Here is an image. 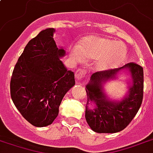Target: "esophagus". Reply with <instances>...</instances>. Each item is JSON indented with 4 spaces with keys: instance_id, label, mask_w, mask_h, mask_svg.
I'll use <instances>...</instances> for the list:
<instances>
[{
    "instance_id": "obj_1",
    "label": "esophagus",
    "mask_w": 153,
    "mask_h": 153,
    "mask_svg": "<svg viewBox=\"0 0 153 153\" xmlns=\"http://www.w3.org/2000/svg\"><path fill=\"white\" fill-rule=\"evenodd\" d=\"M85 75H86V71H85V70H82V69H79L75 72V78L78 81H80L81 79H83Z\"/></svg>"
}]
</instances>
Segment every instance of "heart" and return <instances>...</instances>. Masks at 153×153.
Masks as SVG:
<instances>
[{"instance_id": "heart-1", "label": "heart", "mask_w": 153, "mask_h": 153, "mask_svg": "<svg viewBox=\"0 0 153 153\" xmlns=\"http://www.w3.org/2000/svg\"><path fill=\"white\" fill-rule=\"evenodd\" d=\"M71 56L75 62L83 61L84 58L95 60L96 69L109 71L116 68L125 60L127 47L121 42L91 36L84 39L81 46L74 45Z\"/></svg>"}]
</instances>
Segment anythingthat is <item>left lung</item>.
I'll return each instance as SVG.
<instances>
[{
  "label": "left lung",
  "mask_w": 153,
  "mask_h": 153,
  "mask_svg": "<svg viewBox=\"0 0 153 153\" xmlns=\"http://www.w3.org/2000/svg\"><path fill=\"white\" fill-rule=\"evenodd\" d=\"M128 71L131 78L128 90L120 100H110L105 95L104 85L116 79L121 71ZM87 103L85 117L88 125L98 133H115L122 131L131 123L138 112L143 100V67L129 62L122 67L92 74L86 86Z\"/></svg>",
  "instance_id": "1"
}]
</instances>
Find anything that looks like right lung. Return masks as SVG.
I'll list each match as a JSON object with an SVG mask.
<instances>
[{
	"label": "right lung",
	"mask_w": 153,
	"mask_h": 153,
	"mask_svg": "<svg viewBox=\"0 0 153 153\" xmlns=\"http://www.w3.org/2000/svg\"><path fill=\"white\" fill-rule=\"evenodd\" d=\"M55 30L41 31L28 42L12 74L10 95L26 120L35 127L53 123L64 95L75 84L74 72L60 58L66 54L53 40Z\"/></svg>",
	"instance_id": "add662e5"
}]
</instances>
